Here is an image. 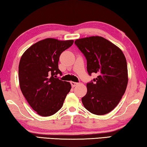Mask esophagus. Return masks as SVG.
<instances>
[{
  "label": "esophagus",
  "instance_id": "obj_1",
  "mask_svg": "<svg viewBox=\"0 0 147 147\" xmlns=\"http://www.w3.org/2000/svg\"><path fill=\"white\" fill-rule=\"evenodd\" d=\"M71 86H72V87H75L76 86H77L78 85V83H76V82H71Z\"/></svg>",
  "mask_w": 147,
  "mask_h": 147
}]
</instances>
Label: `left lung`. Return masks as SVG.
<instances>
[{
    "label": "left lung",
    "instance_id": "8db88e82",
    "mask_svg": "<svg viewBox=\"0 0 147 147\" xmlns=\"http://www.w3.org/2000/svg\"><path fill=\"white\" fill-rule=\"evenodd\" d=\"M87 60L88 74H98L87 84L88 91L82 98L91 113L105 115L117 106L128 84L126 59L121 50L106 39L91 36L74 41Z\"/></svg>",
    "mask_w": 147,
    "mask_h": 147
}]
</instances>
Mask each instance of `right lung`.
Returning <instances> with one entry per match:
<instances>
[{
  "instance_id": "add662e5",
  "label": "right lung",
  "mask_w": 147,
  "mask_h": 147,
  "mask_svg": "<svg viewBox=\"0 0 147 147\" xmlns=\"http://www.w3.org/2000/svg\"><path fill=\"white\" fill-rule=\"evenodd\" d=\"M73 40L47 38L34 44L24 52L19 65L21 90L32 108L39 115H54L63 106L71 84L57 78L61 54Z\"/></svg>"
}]
</instances>
